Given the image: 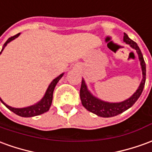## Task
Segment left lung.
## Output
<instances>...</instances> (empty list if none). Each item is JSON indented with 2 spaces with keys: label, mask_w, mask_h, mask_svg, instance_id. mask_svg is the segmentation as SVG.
I'll return each instance as SVG.
<instances>
[{
  "label": "left lung",
  "mask_w": 152,
  "mask_h": 152,
  "mask_svg": "<svg viewBox=\"0 0 152 152\" xmlns=\"http://www.w3.org/2000/svg\"><path fill=\"white\" fill-rule=\"evenodd\" d=\"M124 41L127 44L130 45L133 49H135L138 55V58H139L141 66H142V80L141 82V84H140L138 89L130 98L126 100L124 102H119V103H110V102L101 101L91 95L90 91H88L87 88L84 80L83 79L81 88H80V99H81L82 104L88 111L93 113L96 115L101 116V117H105V118L113 117V116L118 115L124 111L127 110L128 109H129L137 101V99L139 98V96L143 91L144 86H145L146 63L144 61L141 50L137 46V44L135 42H133V40L130 39L126 33H124Z\"/></svg>",
  "instance_id": "left-lung-1"
}]
</instances>
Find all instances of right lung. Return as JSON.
<instances>
[{"label": "right lung", "mask_w": 152, "mask_h": 152, "mask_svg": "<svg viewBox=\"0 0 152 152\" xmlns=\"http://www.w3.org/2000/svg\"><path fill=\"white\" fill-rule=\"evenodd\" d=\"M19 34L20 33H18V34H16L15 36L10 37L9 39L5 42L4 46H3L1 51V52L4 50L5 46L7 45V43H9L10 42H11L12 40L15 39L16 37H18ZM63 74H61V75H59L57 78H55L53 81L51 82V83L49 85V87L47 88V91H46V94L44 96L43 98L39 102H37V104H35V105H31V106H28V107H25V108H14V107H10L9 105H6L5 103H4L1 99V102L7 108L9 109L10 110H11L12 112H14L16 115H18L21 116V117H33V116L42 115V114H43V113L47 112V111L49 110L50 105H51V102H52L53 91L54 89H55V87L57 84V83L59 82V80L61 79V77L63 76Z\"/></svg>", "instance_id": "right-lung-1"}]
</instances>
